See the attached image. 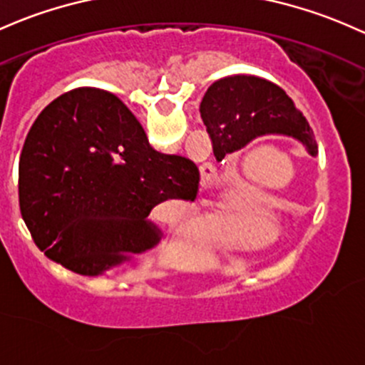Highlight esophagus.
Listing matches in <instances>:
<instances>
[{
	"mask_svg": "<svg viewBox=\"0 0 365 365\" xmlns=\"http://www.w3.org/2000/svg\"><path fill=\"white\" fill-rule=\"evenodd\" d=\"M210 172H214V168H212V165H210V163H205V167H202V175H203V182H207L210 179Z\"/></svg>",
	"mask_w": 365,
	"mask_h": 365,
	"instance_id": "34e87169",
	"label": "esophagus"
}]
</instances>
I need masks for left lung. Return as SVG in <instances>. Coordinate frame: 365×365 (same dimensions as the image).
Segmentation results:
<instances>
[{
  "instance_id": "left-lung-1",
  "label": "left lung",
  "mask_w": 365,
  "mask_h": 365,
  "mask_svg": "<svg viewBox=\"0 0 365 365\" xmlns=\"http://www.w3.org/2000/svg\"><path fill=\"white\" fill-rule=\"evenodd\" d=\"M200 115L217 160L264 134L291 135L309 155H317L315 137L303 113L278 85L262 78L237 74L217 80L203 96Z\"/></svg>"
}]
</instances>
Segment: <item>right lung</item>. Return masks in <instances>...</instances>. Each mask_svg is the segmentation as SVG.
Returning a JSON list of instances; mask_svg holds the SVG:
<instances>
[{
    "label": "right lung",
    "instance_id": "1",
    "mask_svg": "<svg viewBox=\"0 0 365 365\" xmlns=\"http://www.w3.org/2000/svg\"><path fill=\"white\" fill-rule=\"evenodd\" d=\"M200 172L163 155L116 96L74 88L40 113L19 162V203L34 244L78 275L93 277L153 249L148 219L165 200H191Z\"/></svg>",
    "mask_w": 365,
    "mask_h": 365
}]
</instances>
